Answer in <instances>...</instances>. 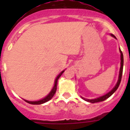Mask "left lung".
Wrapping results in <instances>:
<instances>
[{
    "instance_id": "left-lung-1",
    "label": "left lung",
    "mask_w": 130,
    "mask_h": 130,
    "mask_svg": "<svg viewBox=\"0 0 130 130\" xmlns=\"http://www.w3.org/2000/svg\"><path fill=\"white\" fill-rule=\"evenodd\" d=\"M112 36V37L115 38L116 37L113 34H111ZM120 72H119V79H118V81H117V84H116L115 87L114 88H112V90L109 92H108L107 94H106L105 95L103 96H101V97L98 98H96V99H93V100H89V99H85V98H84L81 97L84 100L87 101V102H90V103H96V102H103V101L105 100L106 99H107L108 98H109L111 95L117 90V88H119V85H120V81H121V79H122V72H123V64H124V58H123V54H122V51L120 50Z\"/></svg>"
}]
</instances>
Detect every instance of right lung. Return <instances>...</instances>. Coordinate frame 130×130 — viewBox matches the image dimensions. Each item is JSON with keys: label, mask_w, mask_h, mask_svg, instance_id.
<instances>
[{"label": "right lung", "mask_w": 130, "mask_h": 130, "mask_svg": "<svg viewBox=\"0 0 130 130\" xmlns=\"http://www.w3.org/2000/svg\"><path fill=\"white\" fill-rule=\"evenodd\" d=\"M64 72V70L62 71V72L61 73H60L59 75L57 77V78H56V79H55V85H54L53 88V89L51 90V91L50 92V93H49V94H48L46 97L44 98H43V99H42L41 100L36 101V102H30V101L25 100H25L26 102H27V103H28V104H32V105H40V104H44V103H45V102H48L49 100H51V98L53 97V96L55 95V92H56V91H57V82H58V79H59L60 77L61 76V75L62 74L63 72Z\"/></svg>", "instance_id": "1"}]
</instances>
